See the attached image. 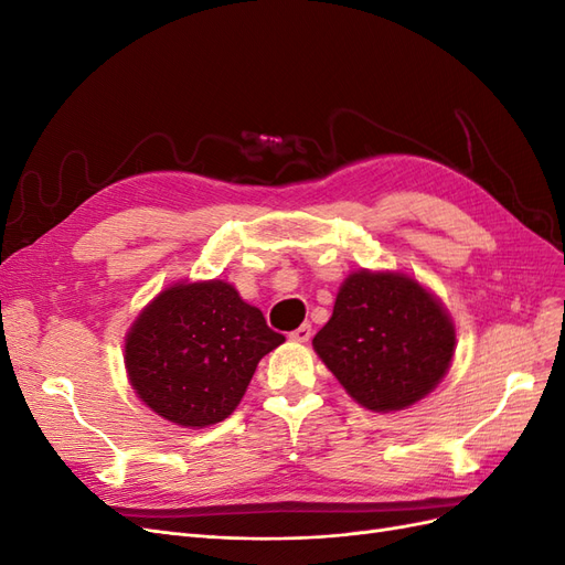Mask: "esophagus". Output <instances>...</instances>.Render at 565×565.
Masks as SVG:
<instances>
[{
    "label": "esophagus",
    "mask_w": 565,
    "mask_h": 565,
    "mask_svg": "<svg viewBox=\"0 0 565 565\" xmlns=\"http://www.w3.org/2000/svg\"><path fill=\"white\" fill-rule=\"evenodd\" d=\"M311 334H313L311 324H309V322H303L301 328H297L295 332H289V339H292V341H309V339H311Z\"/></svg>",
    "instance_id": "esophagus-1"
}]
</instances>
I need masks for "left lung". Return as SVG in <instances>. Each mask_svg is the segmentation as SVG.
Masks as SVG:
<instances>
[{
	"label": "left lung",
	"instance_id": "1",
	"mask_svg": "<svg viewBox=\"0 0 565 565\" xmlns=\"http://www.w3.org/2000/svg\"><path fill=\"white\" fill-rule=\"evenodd\" d=\"M313 349L358 403L391 413L424 398L443 380L455 353V328L417 280L358 270L341 285Z\"/></svg>",
	"mask_w": 565,
	"mask_h": 565
}]
</instances>
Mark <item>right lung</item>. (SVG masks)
<instances>
[{"instance_id": "obj_1", "label": "right lung", "mask_w": 565, "mask_h": 565, "mask_svg": "<svg viewBox=\"0 0 565 565\" xmlns=\"http://www.w3.org/2000/svg\"><path fill=\"white\" fill-rule=\"evenodd\" d=\"M285 337L221 280L174 285L127 334V370L139 398L169 422L210 426L241 403L262 358Z\"/></svg>"}]
</instances>
